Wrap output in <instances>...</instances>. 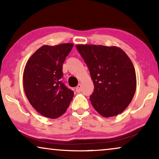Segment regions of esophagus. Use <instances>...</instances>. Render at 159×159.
Masks as SVG:
<instances>
[{
	"label": "esophagus",
	"mask_w": 159,
	"mask_h": 159,
	"mask_svg": "<svg viewBox=\"0 0 159 159\" xmlns=\"http://www.w3.org/2000/svg\"><path fill=\"white\" fill-rule=\"evenodd\" d=\"M76 91H77V93H81L82 92V84H78L77 88H76Z\"/></svg>",
	"instance_id": "1"
}]
</instances>
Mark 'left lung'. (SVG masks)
I'll return each mask as SVG.
<instances>
[{
  "label": "left lung",
  "mask_w": 159,
  "mask_h": 159,
  "mask_svg": "<svg viewBox=\"0 0 159 159\" xmlns=\"http://www.w3.org/2000/svg\"><path fill=\"white\" fill-rule=\"evenodd\" d=\"M94 84L91 103L104 117L116 116L126 109L136 90L134 66L120 48L77 45Z\"/></svg>",
  "instance_id": "8db88e82"
}]
</instances>
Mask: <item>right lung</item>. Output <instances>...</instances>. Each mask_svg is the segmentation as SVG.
I'll list each match as a JSON object with an SVG mask.
<instances>
[{"mask_svg": "<svg viewBox=\"0 0 159 159\" xmlns=\"http://www.w3.org/2000/svg\"><path fill=\"white\" fill-rule=\"evenodd\" d=\"M73 45H45L37 50L26 64L23 73L25 95L32 107L43 116H61L73 98V91L61 81L63 64Z\"/></svg>", "mask_w": 159, "mask_h": 159, "instance_id": "add662e5", "label": "right lung"}]
</instances>
